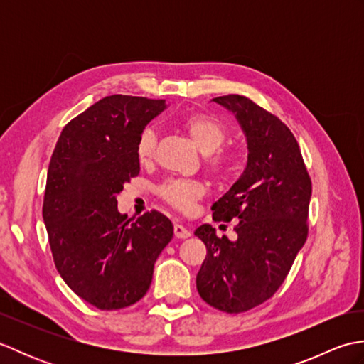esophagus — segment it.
Wrapping results in <instances>:
<instances>
[{"instance_id": "1", "label": "esophagus", "mask_w": 364, "mask_h": 364, "mask_svg": "<svg viewBox=\"0 0 364 364\" xmlns=\"http://www.w3.org/2000/svg\"><path fill=\"white\" fill-rule=\"evenodd\" d=\"M173 231H175V236L178 239H186V237L191 236V230H188L186 227L181 225V223H175Z\"/></svg>"}]
</instances>
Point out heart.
<instances>
[{
    "label": "heart",
    "instance_id": "heart-1",
    "mask_svg": "<svg viewBox=\"0 0 364 364\" xmlns=\"http://www.w3.org/2000/svg\"><path fill=\"white\" fill-rule=\"evenodd\" d=\"M181 128L186 131L197 149L205 153V164L210 172L223 175L235 162V156L228 149L220 146L227 139V127L210 114H191L180 120ZM156 146V134L153 128H145L139 134L136 144V156L141 164L150 162ZM161 198L175 210L189 213L200 198L205 196L203 183L197 180L172 178L159 188Z\"/></svg>",
    "mask_w": 364,
    "mask_h": 364
}]
</instances>
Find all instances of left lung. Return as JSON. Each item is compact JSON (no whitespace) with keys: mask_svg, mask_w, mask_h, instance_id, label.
<instances>
[{"mask_svg":"<svg viewBox=\"0 0 364 364\" xmlns=\"http://www.w3.org/2000/svg\"><path fill=\"white\" fill-rule=\"evenodd\" d=\"M213 102L235 114L249 156L247 167L215 202V222L237 220L236 241L218 237L210 223L196 230L206 245L197 291L208 305L244 313L275 294L308 236L311 178L296 137L274 114L242 95Z\"/></svg>","mask_w":364,"mask_h":364,"instance_id":"obj_1","label":"left lung"}]
</instances>
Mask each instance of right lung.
Listing matches in <instances>:
<instances>
[{
    "label": "right lung",
    "instance_id": "1",
    "mask_svg": "<svg viewBox=\"0 0 364 364\" xmlns=\"http://www.w3.org/2000/svg\"><path fill=\"white\" fill-rule=\"evenodd\" d=\"M166 100L105 97L64 127L51 154L43 222L58 272L98 310H120L149 291L173 225L159 211L136 220L117 194L141 172L136 144Z\"/></svg>",
    "mask_w": 364,
    "mask_h": 364
}]
</instances>
